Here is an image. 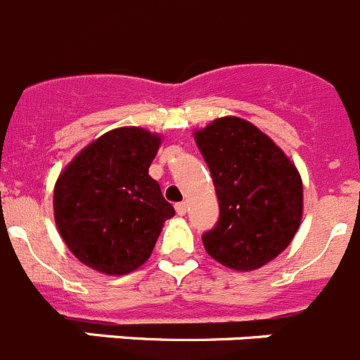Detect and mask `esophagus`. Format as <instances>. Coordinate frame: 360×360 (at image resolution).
I'll list each match as a JSON object with an SVG mask.
<instances>
[{
    "label": "esophagus",
    "instance_id": "34e87169",
    "mask_svg": "<svg viewBox=\"0 0 360 360\" xmlns=\"http://www.w3.org/2000/svg\"><path fill=\"white\" fill-rule=\"evenodd\" d=\"M187 207H189V205H187V202H180V203H176V205H174V209H176V212L180 216H184L187 212Z\"/></svg>",
    "mask_w": 360,
    "mask_h": 360
}]
</instances>
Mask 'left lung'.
Segmentation results:
<instances>
[{"instance_id":"obj_1","label":"left lung","mask_w":360,"mask_h":360,"mask_svg":"<svg viewBox=\"0 0 360 360\" xmlns=\"http://www.w3.org/2000/svg\"><path fill=\"white\" fill-rule=\"evenodd\" d=\"M219 205L202 236L209 256L238 272L266 265L287 249L303 218V182L294 162L269 135L240 117L195 131Z\"/></svg>"}]
</instances>
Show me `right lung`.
<instances>
[{"label":"right lung","instance_id":"add662e5","mask_svg":"<svg viewBox=\"0 0 360 360\" xmlns=\"http://www.w3.org/2000/svg\"><path fill=\"white\" fill-rule=\"evenodd\" d=\"M162 136L124 126L75 155L53 187V218L70 252L86 266L124 276L148 262L174 209L149 165Z\"/></svg>","mask_w":360,"mask_h":360}]
</instances>
